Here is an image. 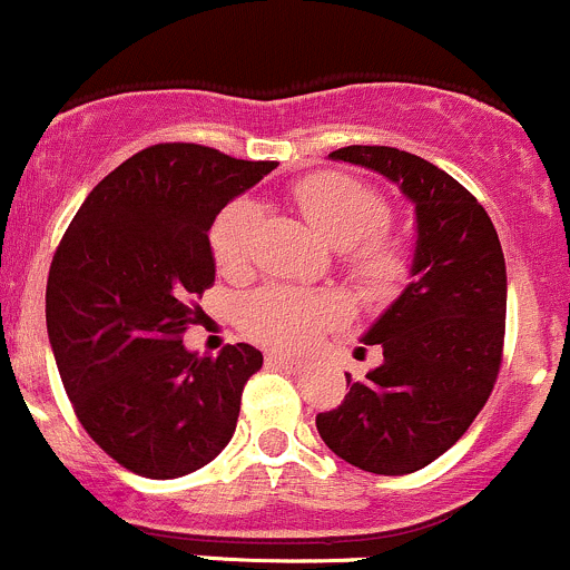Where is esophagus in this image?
<instances>
[{
  "mask_svg": "<svg viewBox=\"0 0 570 570\" xmlns=\"http://www.w3.org/2000/svg\"><path fill=\"white\" fill-rule=\"evenodd\" d=\"M266 363L274 365V368H285V371H298V368H302V360L287 357V354H268Z\"/></svg>",
  "mask_w": 570,
  "mask_h": 570,
  "instance_id": "obj_1",
  "label": "esophagus"
}]
</instances>
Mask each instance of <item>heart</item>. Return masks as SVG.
I'll return each mask as SVG.
<instances>
[{"instance_id":"b5f03b06","label":"heart","mask_w":570,"mask_h":570,"mask_svg":"<svg viewBox=\"0 0 570 570\" xmlns=\"http://www.w3.org/2000/svg\"><path fill=\"white\" fill-rule=\"evenodd\" d=\"M302 216L332 246L348 249V272L363 291L382 296L407 277L410 257L402 240L382 229L391 222L385 196L343 174H315L293 190ZM257 207L252 199H235L210 227V252L218 272L238 277L252 263ZM346 304L332 291H304L291 285H268L240 302L238 321L255 341L274 348H298L324 326L337 324Z\"/></svg>"}]
</instances>
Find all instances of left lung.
Returning <instances> with one entry per match:
<instances>
[{
    "label": "left lung",
    "mask_w": 570,
    "mask_h": 570,
    "mask_svg": "<svg viewBox=\"0 0 570 570\" xmlns=\"http://www.w3.org/2000/svg\"><path fill=\"white\" fill-rule=\"evenodd\" d=\"M332 160L371 168L415 207L413 283L363 335L382 365L354 382L341 407L315 415L346 463L402 476L465 435L495 385L504 348L507 268L493 222L454 177L393 146H343Z\"/></svg>",
    "instance_id": "left-lung-1"
}]
</instances>
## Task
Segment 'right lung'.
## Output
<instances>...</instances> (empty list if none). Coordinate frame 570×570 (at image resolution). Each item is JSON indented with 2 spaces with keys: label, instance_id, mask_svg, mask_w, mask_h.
Listing matches in <instances>:
<instances>
[{
  "label": "right lung",
  "instance_id": "obj_1",
  "mask_svg": "<svg viewBox=\"0 0 570 570\" xmlns=\"http://www.w3.org/2000/svg\"><path fill=\"white\" fill-rule=\"evenodd\" d=\"M274 168L155 144L96 185L55 252L47 330L60 380L96 446L132 474L185 476L233 438L263 354L235 343L199 357L183 332L216 283L213 222Z\"/></svg>",
  "mask_w": 570,
  "mask_h": 570
}]
</instances>
